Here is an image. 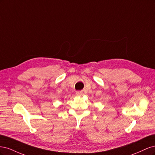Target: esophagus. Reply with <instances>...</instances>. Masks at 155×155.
Here are the masks:
<instances>
[{"label":"esophagus","mask_w":155,"mask_h":155,"mask_svg":"<svg viewBox=\"0 0 155 155\" xmlns=\"http://www.w3.org/2000/svg\"><path fill=\"white\" fill-rule=\"evenodd\" d=\"M76 95L78 96H81L83 95V93L81 91H77L76 92Z\"/></svg>","instance_id":"1"}]
</instances>
